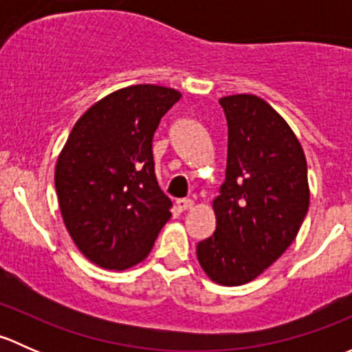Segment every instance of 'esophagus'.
Masks as SVG:
<instances>
[{"mask_svg": "<svg viewBox=\"0 0 352 352\" xmlns=\"http://www.w3.org/2000/svg\"><path fill=\"white\" fill-rule=\"evenodd\" d=\"M192 206L194 202L190 201V199H179V201H177V208H179V211H189Z\"/></svg>", "mask_w": 352, "mask_h": 352, "instance_id": "obj_1", "label": "esophagus"}]
</instances>
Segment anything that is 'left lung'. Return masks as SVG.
<instances>
[{
  "label": "left lung",
  "instance_id": "1",
  "mask_svg": "<svg viewBox=\"0 0 352 352\" xmlns=\"http://www.w3.org/2000/svg\"><path fill=\"white\" fill-rule=\"evenodd\" d=\"M228 124L225 182L212 201L216 230L197 261L223 286L261 276L296 239L308 212L307 158L287 122L255 95L219 98Z\"/></svg>",
  "mask_w": 352,
  "mask_h": 352
}]
</instances>
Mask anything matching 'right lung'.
<instances>
[{
  "instance_id": "obj_1",
  "label": "right lung",
  "mask_w": 352,
  "mask_h": 352,
  "mask_svg": "<svg viewBox=\"0 0 352 352\" xmlns=\"http://www.w3.org/2000/svg\"><path fill=\"white\" fill-rule=\"evenodd\" d=\"M180 97L158 85L113 91L78 119L59 155L63 219L81 254L100 267L140 264L172 216L156 182L153 136Z\"/></svg>"
}]
</instances>
